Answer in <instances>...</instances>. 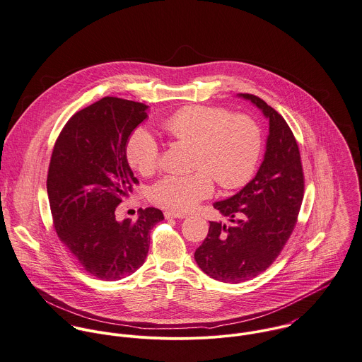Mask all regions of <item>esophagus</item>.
I'll use <instances>...</instances> for the list:
<instances>
[{
	"label": "esophagus",
	"mask_w": 362,
	"mask_h": 362,
	"mask_svg": "<svg viewBox=\"0 0 362 362\" xmlns=\"http://www.w3.org/2000/svg\"><path fill=\"white\" fill-rule=\"evenodd\" d=\"M165 217L166 218H186V214L185 213H177V211H173V210H168V211H165Z\"/></svg>",
	"instance_id": "1"
}]
</instances>
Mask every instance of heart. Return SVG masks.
<instances>
[{
	"instance_id": "obj_1",
	"label": "heart",
	"mask_w": 362,
	"mask_h": 362,
	"mask_svg": "<svg viewBox=\"0 0 362 362\" xmlns=\"http://www.w3.org/2000/svg\"><path fill=\"white\" fill-rule=\"evenodd\" d=\"M175 139L193 145L190 175H168L151 189L153 203L173 211H189L213 194L214 182L238 189L254 175L262 152V129L248 114L224 107L186 105L162 121ZM125 155L141 175L153 173L160 163V146L145 129L131 134Z\"/></svg>"
}]
</instances>
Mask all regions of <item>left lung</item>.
Wrapping results in <instances>:
<instances>
[{
    "label": "left lung",
    "mask_w": 362,
    "mask_h": 362,
    "mask_svg": "<svg viewBox=\"0 0 362 362\" xmlns=\"http://www.w3.org/2000/svg\"><path fill=\"white\" fill-rule=\"evenodd\" d=\"M240 95L262 110L269 135L257 176L233 197L214 203L233 226L210 221L194 252L200 269L224 284L252 279L275 262L293 233L305 193L300 152L288 122L262 98Z\"/></svg>",
    "instance_id": "obj_1"
}]
</instances>
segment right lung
Instances as JSON below:
<instances>
[{"label":"right lung","mask_w":362,"mask_h":362,"mask_svg":"<svg viewBox=\"0 0 362 362\" xmlns=\"http://www.w3.org/2000/svg\"><path fill=\"white\" fill-rule=\"evenodd\" d=\"M148 105L104 97L77 111L60 131L47 170L53 227L63 247L90 275L118 281L145 262L149 231L163 220L159 209L139 210L122 223L115 209L138 185L125 148L148 117Z\"/></svg>","instance_id":"1"}]
</instances>
